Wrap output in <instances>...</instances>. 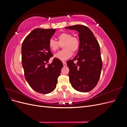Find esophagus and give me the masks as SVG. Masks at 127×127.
<instances>
[{"mask_svg": "<svg viewBox=\"0 0 127 127\" xmlns=\"http://www.w3.org/2000/svg\"><path fill=\"white\" fill-rule=\"evenodd\" d=\"M63 64H64V67L67 66V64H66V62H64V61H63Z\"/></svg>", "mask_w": 127, "mask_h": 127, "instance_id": "esophagus-1", "label": "esophagus"}]
</instances>
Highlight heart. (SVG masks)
I'll use <instances>...</instances> for the list:
<instances>
[{"mask_svg": "<svg viewBox=\"0 0 127 127\" xmlns=\"http://www.w3.org/2000/svg\"><path fill=\"white\" fill-rule=\"evenodd\" d=\"M57 38L58 41L51 39L48 43L50 49L53 52L57 51L63 45L64 49L56 53L55 56L56 58L66 60L71 57L72 52L75 53L78 50L80 41L77 37L72 36L69 33L63 32L59 34Z\"/></svg>", "mask_w": 127, "mask_h": 127, "instance_id": "b5f03b06", "label": "heart"}]
</instances>
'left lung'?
Wrapping results in <instances>:
<instances>
[{"instance_id":"1","label":"left lung","mask_w":127,"mask_h":127,"mask_svg":"<svg viewBox=\"0 0 127 127\" xmlns=\"http://www.w3.org/2000/svg\"><path fill=\"white\" fill-rule=\"evenodd\" d=\"M65 28L77 31L80 41L77 55L67 62L70 82L77 91L90 92L96 86L101 74L102 61L99 43L86 26L75 25Z\"/></svg>"}]
</instances>
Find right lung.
<instances>
[{
	"mask_svg": "<svg viewBox=\"0 0 127 127\" xmlns=\"http://www.w3.org/2000/svg\"><path fill=\"white\" fill-rule=\"evenodd\" d=\"M56 29H36L23 42L22 62L25 78L33 90L48 94L54 90L63 64L55 58L48 64L53 55L48 43Z\"/></svg>",
	"mask_w": 127,
	"mask_h": 127,
	"instance_id": "right-lung-1",
	"label": "right lung"
}]
</instances>
